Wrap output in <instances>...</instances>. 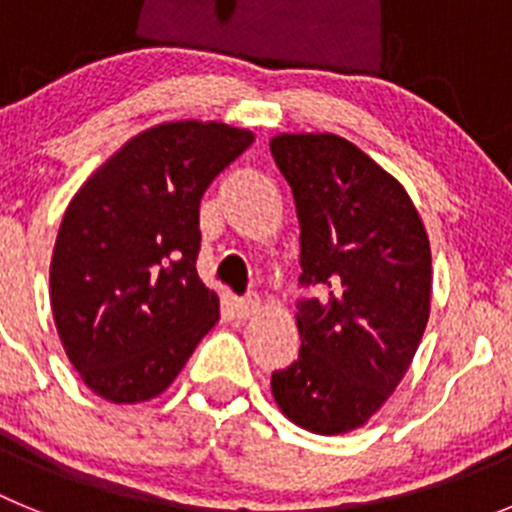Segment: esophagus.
<instances>
[{"instance_id":"34e87169","label":"esophagus","mask_w":512,"mask_h":512,"mask_svg":"<svg viewBox=\"0 0 512 512\" xmlns=\"http://www.w3.org/2000/svg\"><path fill=\"white\" fill-rule=\"evenodd\" d=\"M256 310H259V297L256 295H246L235 300V312H238V318H251Z\"/></svg>"}]
</instances>
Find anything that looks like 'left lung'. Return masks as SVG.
Instances as JSON below:
<instances>
[{
    "label": "left lung",
    "mask_w": 512,
    "mask_h": 512,
    "mask_svg": "<svg viewBox=\"0 0 512 512\" xmlns=\"http://www.w3.org/2000/svg\"><path fill=\"white\" fill-rule=\"evenodd\" d=\"M271 156L295 194L302 346L271 374L279 410L318 436L369 423L413 364L431 315V243L410 194L333 133H279Z\"/></svg>",
    "instance_id": "left-lung-1"
}]
</instances>
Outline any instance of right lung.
<instances>
[{
  "mask_svg": "<svg viewBox=\"0 0 512 512\" xmlns=\"http://www.w3.org/2000/svg\"><path fill=\"white\" fill-rule=\"evenodd\" d=\"M251 143V130L225 122H161L112 153L69 202L51 307L94 395L153 400L220 320V300L197 274L200 200Z\"/></svg>",
  "mask_w": 512,
  "mask_h": 512,
  "instance_id": "1",
  "label": "right lung"
}]
</instances>
